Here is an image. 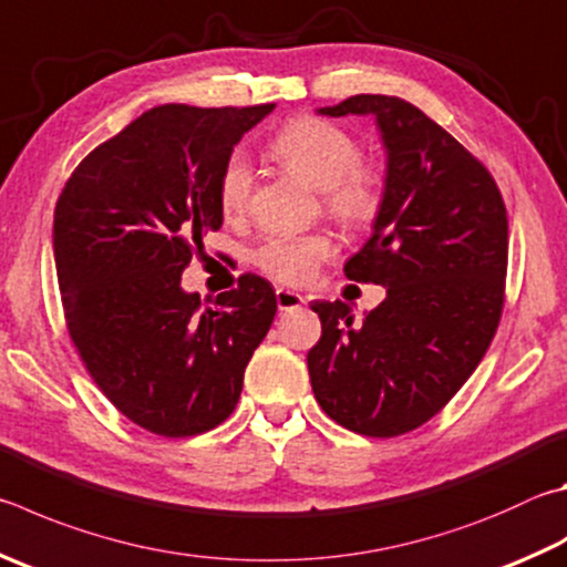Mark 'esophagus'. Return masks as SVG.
Listing matches in <instances>:
<instances>
[{
	"label": "esophagus",
	"instance_id": "1",
	"mask_svg": "<svg viewBox=\"0 0 567 567\" xmlns=\"http://www.w3.org/2000/svg\"><path fill=\"white\" fill-rule=\"evenodd\" d=\"M275 297H277V310L280 312H290V310H297L305 302V297L300 292H292V290H285V287H277L275 290Z\"/></svg>",
	"mask_w": 567,
	"mask_h": 567
}]
</instances>
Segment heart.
<instances>
[{"label":"heart","mask_w":567,"mask_h":567,"mask_svg":"<svg viewBox=\"0 0 567 567\" xmlns=\"http://www.w3.org/2000/svg\"><path fill=\"white\" fill-rule=\"evenodd\" d=\"M270 153L297 178L322 190L327 213L347 228H367L382 213V171L359 158V143L342 126L317 116L292 118L272 136ZM252 183L250 161L243 153L228 156L215 183L225 218H240L250 208ZM329 252L332 243L327 235H272L255 250L252 260L275 280L305 282Z\"/></svg>","instance_id":"obj_1"}]
</instances>
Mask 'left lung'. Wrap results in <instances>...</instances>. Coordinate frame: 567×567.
I'll return each instance as SVG.
<instances>
[{
	"mask_svg": "<svg viewBox=\"0 0 567 567\" xmlns=\"http://www.w3.org/2000/svg\"><path fill=\"white\" fill-rule=\"evenodd\" d=\"M319 113H369L382 131L384 205L344 275L386 287V297L362 324L342 300L312 302L322 337L307 369L329 419L391 439L436 416L491 347L506 292L508 215L488 168L409 101L359 94Z\"/></svg>",
	"mask_w": 567,
	"mask_h": 567,
	"instance_id": "obj_1",
	"label": "left lung"
}]
</instances>
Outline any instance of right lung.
<instances>
[{
	"mask_svg": "<svg viewBox=\"0 0 567 567\" xmlns=\"http://www.w3.org/2000/svg\"><path fill=\"white\" fill-rule=\"evenodd\" d=\"M272 109H151L91 151L56 200L71 342L111 404L151 434L185 439L223 424L275 319V290L257 275L213 307L181 287L203 235L223 225V163Z\"/></svg>",
	"mask_w": 567,
	"mask_h": 567,
	"instance_id": "right-lung-1",
	"label": "right lung"
}]
</instances>
